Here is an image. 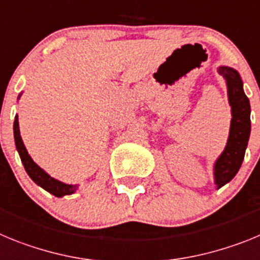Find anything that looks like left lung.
Wrapping results in <instances>:
<instances>
[{"mask_svg": "<svg viewBox=\"0 0 260 260\" xmlns=\"http://www.w3.org/2000/svg\"><path fill=\"white\" fill-rule=\"evenodd\" d=\"M217 71L225 79L229 105L232 108L228 142L213 165V178L216 187L220 189L225 183L233 180V177L240 171L249 143L251 123L250 102L243 92V83L238 71L229 66H219Z\"/></svg>", "mask_w": 260, "mask_h": 260, "instance_id": "obj_1", "label": "left lung"}]
</instances>
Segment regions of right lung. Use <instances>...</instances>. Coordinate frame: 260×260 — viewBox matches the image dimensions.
<instances>
[{
  "mask_svg": "<svg viewBox=\"0 0 260 260\" xmlns=\"http://www.w3.org/2000/svg\"><path fill=\"white\" fill-rule=\"evenodd\" d=\"M20 98V95L18 96V99ZM14 139H15V147H17V151L20 156V160H22L23 165H24V169H26L27 174L31 177V180L39 185L40 187H43L44 190H47L48 192L53 194L54 197H63V195H70L74 194L78 189V185H68V183H63L61 181L56 180L50 177L44 169H41L38 164H36L34 160H32L31 156L27 152L24 143L22 141V137H20L19 132V122H18V116H15L14 119Z\"/></svg>",
  "mask_w": 260,
  "mask_h": 260,
  "instance_id": "add662e5",
  "label": "right lung"
}]
</instances>
